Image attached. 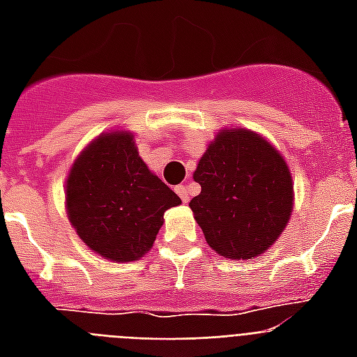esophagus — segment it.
<instances>
[{"label":"esophagus","instance_id":"1","mask_svg":"<svg viewBox=\"0 0 357 357\" xmlns=\"http://www.w3.org/2000/svg\"><path fill=\"white\" fill-rule=\"evenodd\" d=\"M176 192H178V196L181 198L183 204L189 202V187H187V185H178V187H176Z\"/></svg>","mask_w":357,"mask_h":357}]
</instances>
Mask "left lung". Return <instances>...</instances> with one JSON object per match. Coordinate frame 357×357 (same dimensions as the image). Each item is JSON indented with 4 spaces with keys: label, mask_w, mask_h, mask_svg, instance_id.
Here are the masks:
<instances>
[{
    "label": "left lung",
    "mask_w": 357,
    "mask_h": 357,
    "mask_svg": "<svg viewBox=\"0 0 357 357\" xmlns=\"http://www.w3.org/2000/svg\"><path fill=\"white\" fill-rule=\"evenodd\" d=\"M202 192L190 200L215 252L254 259L287 226L293 181L283 157L248 129L220 131L195 170Z\"/></svg>",
    "instance_id": "left-lung-1"
}]
</instances>
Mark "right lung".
Segmentation results:
<instances>
[{"label":"right lung","mask_w":357,"mask_h":357,"mask_svg":"<svg viewBox=\"0 0 357 357\" xmlns=\"http://www.w3.org/2000/svg\"><path fill=\"white\" fill-rule=\"evenodd\" d=\"M179 204L126 131L100 135L75 159L66 181L68 217L81 241L119 263L140 259L153 246L165 211Z\"/></svg>","instance_id":"obj_1"}]
</instances>
